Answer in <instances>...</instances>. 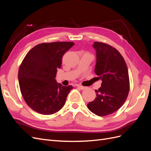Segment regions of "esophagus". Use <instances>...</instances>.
I'll list each match as a JSON object with an SVG mask.
<instances>
[{
  "label": "esophagus",
  "instance_id": "esophagus-1",
  "mask_svg": "<svg viewBox=\"0 0 151 151\" xmlns=\"http://www.w3.org/2000/svg\"><path fill=\"white\" fill-rule=\"evenodd\" d=\"M77 87H78V88H79L81 89L82 90H84L86 89L87 88L86 87H84V86H81V85H76Z\"/></svg>",
  "mask_w": 151,
  "mask_h": 151
}]
</instances>
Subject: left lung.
Segmentation results:
<instances>
[{
    "mask_svg": "<svg viewBox=\"0 0 151 151\" xmlns=\"http://www.w3.org/2000/svg\"><path fill=\"white\" fill-rule=\"evenodd\" d=\"M95 74L102 81L101 87L95 90L96 97L89 102V110L99 116L111 115L124 104L130 90L128 68L118 50L106 43L96 42Z\"/></svg>",
    "mask_w": 151,
    "mask_h": 151,
    "instance_id": "left-lung-1",
    "label": "left lung"
}]
</instances>
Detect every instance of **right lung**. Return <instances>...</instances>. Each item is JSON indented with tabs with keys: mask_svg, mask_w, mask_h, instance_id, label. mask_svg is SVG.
<instances>
[{
	"mask_svg": "<svg viewBox=\"0 0 151 151\" xmlns=\"http://www.w3.org/2000/svg\"><path fill=\"white\" fill-rule=\"evenodd\" d=\"M74 42L43 43L26 54L18 72L20 90L25 102L34 111L52 115L64 106L73 87L57 83L62 57Z\"/></svg>",
	"mask_w": 151,
	"mask_h": 151,
	"instance_id": "obj_1",
	"label": "right lung"
}]
</instances>
